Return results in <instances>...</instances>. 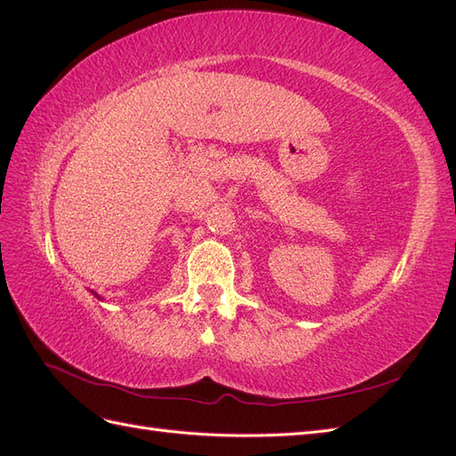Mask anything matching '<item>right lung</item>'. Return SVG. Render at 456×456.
<instances>
[{"label":"right lung","instance_id":"obj_1","mask_svg":"<svg viewBox=\"0 0 456 456\" xmlns=\"http://www.w3.org/2000/svg\"><path fill=\"white\" fill-rule=\"evenodd\" d=\"M91 293H93V291H91ZM93 295H94V297H96V298H99V300H101V297H99V295H96V293H93Z\"/></svg>","mask_w":456,"mask_h":456}]
</instances>
